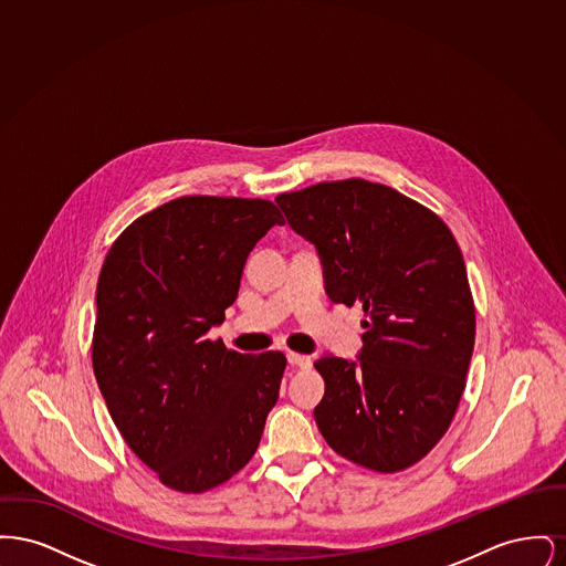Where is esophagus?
<instances>
[{
    "label": "esophagus",
    "mask_w": 566,
    "mask_h": 566,
    "mask_svg": "<svg viewBox=\"0 0 566 566\" xmlns=\"http://www.w3.org/2000/svg\"><path fill=\"white\" fill-rule=\"evenodd\" d=\"M286 358H289V363H291V365H295L298 369H310V367H312V358H310V356H305V354L289 352V354H286Z\"/></svg>",
    "instance_id": "1"
}]
</instances>
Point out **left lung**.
<instances>
[{
	"instance_id": "1",
	"label": "left lung",
	"mask_w": 566,
	"mask_h": 566,
	"mask_svg": "<svg viewBox=\"0 0 566 566\" xmlns=\"http://www.w3.org/2000/svg\"><path fill=\"white\" fill-rule=\"evenodd\" d=\"M291 229L314 243L333 303H360L356 360L314 365V409L326 443L352 462L395 473L446 434L464 390L475 307L452 231L399 190L360 178L282 192Z\"/></svg>"
}]
</instances>
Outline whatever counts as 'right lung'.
<instances>
[{
	"mask_svg": "<svg viewBox=\"0 0 566 566\" xmlns=\"http://www.w3.org/2000/svg\"><path fill=\"white\" fill-rule=\"evenodd\" d=\"M280 210L192 195L139 216L97 282L93 371L116 429L167 488L206 492L254 457L286 367L282 352L210 342L243 265Z\"/></svg>",
	"mask_w": 566,
	"mask_h": 566,
	"instance_id": "add662e5",
	"label": "right lung"
}]
</instances>
